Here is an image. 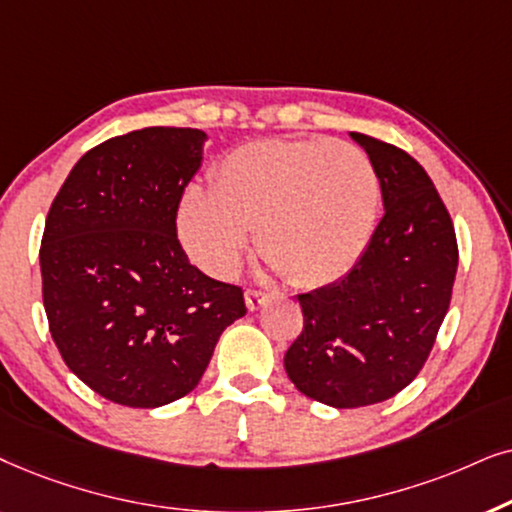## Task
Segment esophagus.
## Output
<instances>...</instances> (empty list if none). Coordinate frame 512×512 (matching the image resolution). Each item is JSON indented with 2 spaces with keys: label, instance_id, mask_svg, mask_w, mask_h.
I'll return each instance as SVG.
<instances>
[{
  "label": "esophagus",
  "instance_id": "1",
  "mask_svg": "<svg viewBox=\"0 0 512 512\" xmlns=\"http://www.w3.org/2000/svg\"><path fill=\"white\" fill-rule=\"evenodd\" d=\"M269 297H271L269 292H264V290H257V288L245 290V304H248L250 311L260 309V306H262L264 302H269Z\"/></svg>",
  "mask_w": 512,
  "mask_h": 512
}]
</instances>
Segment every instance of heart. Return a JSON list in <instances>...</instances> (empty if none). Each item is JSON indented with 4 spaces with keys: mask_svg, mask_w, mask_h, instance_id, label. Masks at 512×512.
Wrapping results in <instances>:
<instances>
[{
    "mask_svg": "<svg viewBox=\"0 0 512 512\" xmlns=\"http://www.w3.org/2000/svg\"><path fill=\"white\" fill-rule=\"evenodd\" d=\"M370 156L349 142L262 140L234 149L213 189L180 203L182 241L196 262L229 276L257 227V245L295 285H323L360 260L379 217Z\"/></svg>",
    "mask_w": 512,
    "mask_h": 512,
    "instance_id": "obj_1",
    "label": "heart"
}]
</instances>
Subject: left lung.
I'll list each match as a JSON object with an SVG mask.
<instances>
[{
  "instance_id": "1",
  "label": "left lung",
  "mask_w": 512,
  "mask_h": 512,
  "mask_svg": "<svg viewBox=\"0 0 512 512\" xmlns=\"http://www.w3.org/2000/svg\"><path fill=\"white\" fill-rule=\"evenodd\" d=\"M377 170L386 213L353 269L299 295L304 327L285 372L306 398L349 410L384 403L421 372L452 302L459 245L424 168L351 133Z\"/></svg>"
}]
</instances>
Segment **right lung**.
<instances>
[{
	"label": "right lung",
	"mask_w": 512,
	"mask_h": 512,
	"mask_svg": "<svg viewBox=\"0 0 512 512\" xmlns=\"http://www.w3.org/2000/svg\"><path fill=\"white\" fill-rule=\"evenodd\" d=\"M206 133L152 126L77 161L46 215L39 248L53 342L88 388L126 407L194 391L217 339L245 316L243 288L189 262L177 208Z\"/></svg>",
	"instance_id": "1"
}]
</instances>
